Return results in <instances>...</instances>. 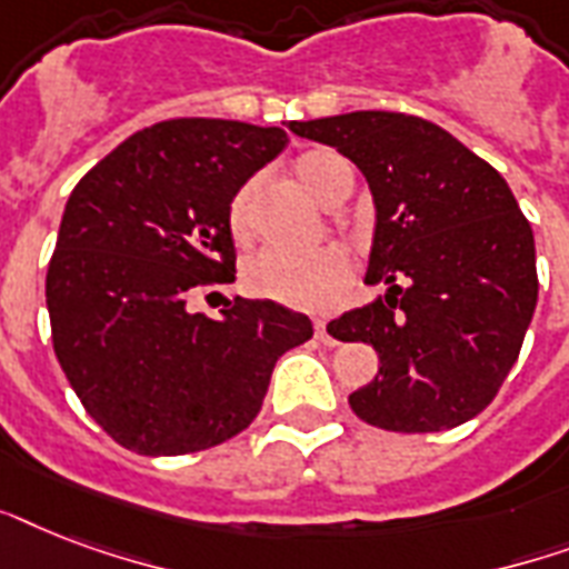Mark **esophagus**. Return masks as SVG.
<instances>
[{
	"mask_svg": "<svg viewBox=\"0 0 569 569\" xmlns=\"http://www.w3.org/2000/svg\"><path fill=\"white\" fill-rule=\"evenodd\" d=\"M316 339H319V342H325V346H337V339L330 337L328 321L325 319H316Z\"/></svg>",
	"mask_w": 569,
	"mask_h": 569,
	"instance_id": "34e87169",
	"label": "esophagus"
}]
</instances>
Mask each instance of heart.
<instances>
[{"mask_svg": "<svg viewBox=\"0 0 569 569\" xmlns=\"http://www.w3.org/2000/svg\"><path fill=\"white\" fill-rule=\"evenodd\" d=\"M295 180L316 194L321 203H339L351 191L355 173L333 150H307L292 162ZM253 200L257 180L241 182L227 203V230L236 244L253 239ZM351 257L342 248H319L312 253H283L262 250L244 266V286L250 295L268 301L298 307V310H325L351 283Z\"/></svg>", "mask_w": 569, "mask_h": 569, "instance_id": "b5f03b06", "label": "heart"}]
</instances>
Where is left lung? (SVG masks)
<instances>
[{
	"label": "left lung",
	"mask_w": 569,
	"mask_h": 569,
	"mask_svg": "<svg viewBox=\"0 0 569 569\" xmlns=\"http://www.w3.org/2000/svg\"><path fill=\"white\" fill-rule=\"evenodd\" d=\"M289 129L348 156L378 209L366 283H387V295L328 325L380 357L372 383L348 396L351 410L398 433L469 422L517 363L538 303L535 236L508 182L446 129L401 111Z\"/></svg>",
	"instance_id": "8db88e82"
}]
</instances>
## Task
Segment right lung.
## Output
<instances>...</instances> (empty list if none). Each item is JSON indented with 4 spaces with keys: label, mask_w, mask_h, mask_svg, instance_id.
<instances>
[{
    "label": "right lung",
    "mask_w": 569,
    "mask_h": 569,
    "mask_svg": "<svg viewBox=\"0 0 569 569\" xmlns=\"http://www.w3.org/2000/svg\"><path fill=\"white\" fill-rule=\"evenodd\" d=\"M286 144L280 127L162 120L67 200L47 271L52 348L123 449L171 458L230 440L257 419L280 355L312 337L274 301L232 298L221 319L189 310L236 280L227 203Z\"/></svg>",
    "instance_id": "obj_1"
}]
</instances>
